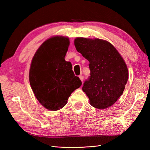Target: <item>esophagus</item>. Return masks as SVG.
<instances>
[{
    "instance_id": "1",
    "label": "esophagus",
    "mask_w": 150,
    "mask_h": 150,
    "mask_svg": "<svg viewBox=\"0 0 150 150\" xmlns=\"http://www.w3.org/2000/svg\"><path fill=\"white\" fill-rule=\"evenodd\" d=\"M79 77V79H80V80H81V81H83V79H84V76H83V75H80Z\"/></svg>"
}]
</instances>
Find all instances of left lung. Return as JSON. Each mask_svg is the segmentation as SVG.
Wrapping results in <instances>:
<instances>
[{
	"label": "left lung",
	"mask_w": 150,
	"mask_h": 150,
	"mask_svg": "<svg viewBox=\"0 0 150 150\" xmlns=\"http://www.w3.org/2000/svg\"><path fill=\"white\" fill-rule=\"evenodd\" d=\"M77 51L89 62L90 76L83 91L90 104L98 109L111 106L121 96L128 79V71L121 56L107 40L77 38Z\"/></svg>",
	"instance_id": "1"
}]
</instances>
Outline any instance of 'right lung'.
Segmentation results:
<instances>
[{
	"label": "right lung",
	"instance_id": "right-lung-1",
	"mask_svg": "<svg viewBox=\"0 0 150 150\" xmlns=\"http://www.w3.org/2000/svg\"><path fill=\"white\" fill-rule=\"evenodd\" d=\"M69 40L64 36L47 39L35 53L29 71V82L35 98L45 108L57 111L67 104L71 93L82 84L65 61Z\"/></svg>",
	"mask_w": 150,
	"mask_h": 150
}]
</instances>
